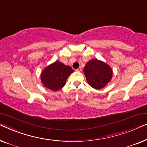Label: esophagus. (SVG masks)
<instances>
[{
    "label": "esophagus",
    "instance_id": "obj_1",
    "mask_svg": "<svg viewBox=\"0 0 147 147\" xmlns=\"http://www.w3.org/2000/svg\"><path fill=\"white\" fill-rule=\"evenodd\" d=\"M76 71H78V72H81L82 71V68L81 67H78L77 69L76 70Z\"/></svg>",
    "mask_w": 147,
    "mask_h": 147
}]
</instances>
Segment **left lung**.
Instances as JSON below:
<instances>
[{"label":"left lung","mask_w":147,"mask_h":147,"mask_svg":"<svg viewBox=\"0 0 147 147\" xmlns=\"http://www.w3.org/2000/svg\"><path fill=\"white\" fill-rule=\"evenodd\" d=\"M84 73L89 85L96 89L105 87L111 81L113 74L109 65L97 59H92L86 63Z\"/></svg>","instance_id":"left-lung-1"}]
</instances>
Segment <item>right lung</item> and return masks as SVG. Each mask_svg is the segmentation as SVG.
Returning a JSON list of instances; mask_svg holds the SVG:
<instances>
[{"label": "right lung", "instance_id": "right-lung-1", "mask_svg": "<svg viewBox=\"0 0 147 147\" xmlns=\"http://www.w3.org/2000/svg\"><path fill=\"white\" fill-rule=\"evenodd\" d=\"M73 72L71 67L56 61L44 69L41 74V80L47 88L57 91L65 86L66 80Z\"/></svg>", "mask_w": 147, "mask_h": 147}]
</instances>
